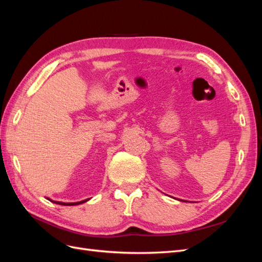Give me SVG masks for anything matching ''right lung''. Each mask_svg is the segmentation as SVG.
I'll return each instance as SVG.
<instances>
[{
    "mask_svg": "<svg viewBox=\"0 0 262 262\" xmlns=\"http://www.w3.org/2000/svg\"><path fill=\"white\" fill-rule=\"evenodd\" d=\"M47 199H48V200H49V201H51V202H53V203H57V204H60V205H77V204H82V203H84V202H86V201H89V200H90V199H86V200H83V201H80V202H70V203H67V202L53 201V200L49 199V198H47Z\"/></svg>",
    "mask_w": 262,
    "mask_h": 262,
    "instance_id": "1",
    "label": "right lung"
}]
</instances>
